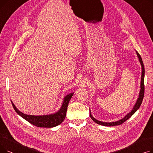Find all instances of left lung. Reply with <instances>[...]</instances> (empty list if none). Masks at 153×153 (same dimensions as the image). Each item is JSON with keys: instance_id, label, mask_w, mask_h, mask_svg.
Returning a JSON list of instances; mask_svg holds the SVG:
<instances>
[{"instance_id": "obj_1", "label": "left lung", "mask_w": 153, "mask_h": 153, "mask_svg": "<svg viewBox=\"0 0 153 153\" xmlns=\"http://www.w3.org/2000/svg\"><path fill=\"white\" fill-rule=\"evenodd\" d=\"M136 54L138 55V57L139 58L140 62L141 64V68H142V73H141V90H140V95H139V97L136 101V103H135V105L133 108V110L131 111V112H130L129 114H128L123 119L119 120V121L117 122H110V123H107V122H100L98 121L96 119H95L91 115V113L90 111V116L91 118L92 119L93 121L97 123L99 125H101L103 126H116V125H122L123 123H124L125 122H126V120L130 118L134 113L140 107L141 105V103L144 97V64H143V62L142 60V58L141 57L140 54L138 53V52L136 51Z\"/></svg>"}]
</instances>
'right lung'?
I'll use <instances>...</instances> for the list:
<instances>
[{"label":"right lung","mask_w":153,"mask_h":153,"mask_svg":"<svg viewBox=\"0 0 153 153\" xmlns=\"http://www.w3.org/2000/svg\"><path fill=\"white\" fill-rule=\"evenodd\" d=\"M74 93H71L66 97H64V100L60 110L54 114L49 115H42V116H35L30 115L23 114L15 107L13 102L11 101L12 106L17 113L20 115L22 118L25 119L31 124L37 127L42 128H52L60 125L63 121L66 115V111L68 106V103L73 95Z\"/></svg>","instance_id":"right-lung-1"}]
</instances>
